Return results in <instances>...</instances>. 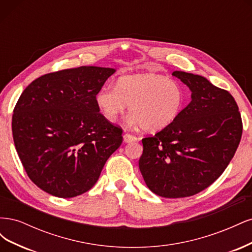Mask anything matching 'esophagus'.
<instances>
[{
  "label": "esophagus",
  "instance_id": "obj_1",
  "mask_svg": "<svg viewBox=\"0 0 252 252\" xmlns=\"http://www.w3.org/2000/svg\"><path fill=\"white\" fill-rule=\"evenodd\" d=\"M123 139H124V142H125V143H131V142L138 141V138H136L135 135L130 134V133H125V134L123 135Z\"/></svg>",
  "mask_w": 252,
  "mask_h": 252
}]
</instances>
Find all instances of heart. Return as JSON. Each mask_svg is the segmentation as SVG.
I'll use <instances>...</instances> for the list:
<instances>
[{
  "label": "heart",
  "mask_w": 252,
  "mask_h": 252,
  "mask_svg": "<svg viewBox=\"0 0 252 252\" xmlns=\"http://www.w3.org/2000/svg\"><path fill=\"white\" fill-rule=\"evenodd\" d=\"M95 101L109 122H116L129 105L132 123L147 131H158L180 117L186 95L178 82L162 75L133 74L120 78L114 88L102 87Z\"/></svg>",
  "instance_id": "1"
}]
</instances>
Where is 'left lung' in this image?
<instances>
[{
	"label": "left lung",
	"mask_w": 252,
	"mask_h": 252,
	"mask_svg": "<svg viewBox=\"0 0 252 252\" xmlns=\"http://www.w3.org/2000/svg\"><path fill=\"white\" fill-rule=\"evenodd\" d=\"M191 90V102L173 123L144 138L139 167L156 194L178 199L216 182L240 144L243 123L233 96L201 75L174 71Z\"/></svg>",
	"instance_id": "left-lung-1"
}]
</instances>
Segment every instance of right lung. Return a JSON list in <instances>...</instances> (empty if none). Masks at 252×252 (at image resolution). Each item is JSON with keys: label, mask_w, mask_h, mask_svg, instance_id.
<instances>
[{"label": "right lung", "mask_w": 252, "mask_h": 252, "mask_svg": "<svg viewBox=\"0 0 252 252\" xmlns=\"http://www.w3.org/2000/svg\"><path fill=\"white\" fill-rule=\"evenodd\" d=\"M116 71L81 66L37 78L12 114V136L23 167L51 195L73 197L94 187L123 129L106 120L95 96Z\"/></svg>", "instance_id": "obj_1"}]
</instances>
